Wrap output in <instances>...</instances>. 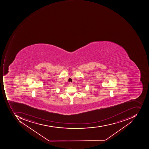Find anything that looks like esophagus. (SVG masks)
<instances>
[{"label": "esophagus", "mask_w": 149, "mask_h": 149, "mask_svg": "<svg viewBox=\"0 0 149 149\" xmlns=\"http://www.w3.org/2000/svg\"><path fill=\"white\" fill-rule=\"evenodd\" d=\"M69 85L70 86H73V84L71 82L69 83Z\"/></svg>", "instance_id": "34e87169"}]
</instances>
